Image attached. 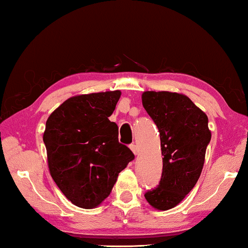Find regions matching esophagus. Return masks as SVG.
I'll use <instances>...</instances> for the list:
<instances>
[{
    "mask_svg": "<svg viewBox=\"0 0 248 248\" xmlns=\"http://www.w3.org/2000/svg\"><path fill=\"white\" fill-rule=\"evenodd\" d=\"M130 149H131L132 151H133V154H134V155H138V152H139V148H138V145H137V144H134V143L130 144Z\"/></svg>",
    "mask_w": 248,
    "mask_h": 248,
    "instance_id": "obj_1",
    "label": "esophagus"
}]
</instances>
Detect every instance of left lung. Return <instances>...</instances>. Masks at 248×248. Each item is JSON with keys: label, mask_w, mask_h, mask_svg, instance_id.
Segmentation results:
<instances>
[{"label": "left lung", "mask_w": 248, "mask_h": 248, "mask_svg": "<svg viewBox=\"0 0 248 248\" xmlns=\"http://www.w3.org/2000/svg\"><path fill=\"white\" fill-rule=\"evenodd\" d=\"M142 104L157 125L161 142L162 174L144 198L154 208H174L192 191L201 175L211 140L208 116L184 94L145 91Z\"/></svg>", "instance_id": "obj_1"}]
</instances>
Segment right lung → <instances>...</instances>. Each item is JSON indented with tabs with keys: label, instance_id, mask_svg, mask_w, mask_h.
<instances>
[{
	"label": "right lung",
	"instance_id": "add662e5",
	"mask_svg": "<svg viewBox=\"0 0 248 248\" xmlns=\"http://www.w3.org/2000/svg\"><path fill=\"white\" fill-rule=\"evenodd\" d=\"M121 91L72 97L53 111L43 140L50 175L64 195L83 209L99 205L134 159L118 142L113 114Z\"/></svg>",
	"mask_w": 248,
	"mask_h": 248
}]
</instances>
